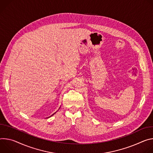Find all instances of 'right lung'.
I'll return each instance as SVG.
<instances>
[{
	"label": "right lung",
	"mask_w": 153,
	"mask_h": 153,
	"mask_svg": "<svg viewBox=\"0 0 153 153\" xmlns=\"http://www.w3.org/2000/svg\"><path fill=\"white\" fill-rule=\"evenodd\" d=\"M51 116H52V115H51ZM51 116H50V117H51Z\"/></svg>",
	"instance_id": "add662e5"
}]
</instances>
